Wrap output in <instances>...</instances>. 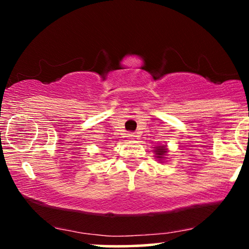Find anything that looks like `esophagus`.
I'll use <instances>...</instances> for the list:
<instances>
[{
	"instance_id": "esophagus-1",
	"label": "esophagus",
	"mask_w": 249,
	"mask_h": 249,
	"mask_svg": "<svg viewBox=\"0 0 249 249\" xmlns=\"http://www.w3.org/2000/svg\"><path fill=\"white\" fill-rule=\"evenodd\" d=\"M126 137H127L128 139H134V138H136V136H134L133 133H127Z\"/></svg>"
}]
</instances>
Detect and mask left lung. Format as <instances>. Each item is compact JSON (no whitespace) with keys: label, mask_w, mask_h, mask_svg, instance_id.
<instances>
[{"label":"left lung","mask_w":249,"mask_h":249,"mask_svg":"<svg viewBox=\"0 0 249 249\" xmlns=\"http://www.w3.org/2000/svg\"><path fill=\"white\" fill-rule=\"evenodd\" d=\"M154 152H156V154H157V158H162V156H165L167 151L164 146H159L156 151H154Z\"/></svg>","instance_id":"8db88e82"}]
</instances>
